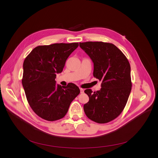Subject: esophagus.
Segmentation results:
<instances>
[{
  "instance_id": "esophagus-1",
  "label": "esophagus",
  "mask_w": 158,
  "mask_h": 158,
  "mask_svg": "<svg viewBox=\"0 0 158 158\" xmlns=\"http://www.w3.org/2000/svg\"><path fill=\"white\" fill-rule=\"evenodd\" d=\"M80 91H81V93H84V89H82V88H80Z\"/></svg>"
}]
</instances>
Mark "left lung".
<instances>
[{
	"mask_svg": "<svg viewBox=\"0 0 158 158\" xmlns=\"http://www.w3.org/2000/svg\"><path fill=\"white\" fill-rule=\"evenodd\" d=\"M79 46L94 63V77L102 81L99 91H84L89 98L84 105V112L96 123H107L121 113L128 100L132 87L129 62L110 43L80 42Z\"/></svg>",
	"mask_w": 158,
	"mask_h": 158,
	"instance_id": "obj_1",
	"label": "left lung"
}]
</instances>
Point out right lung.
Listing matches in <instances>:
<instances>
[{
	"mask_svg": "<svg viewBox=\"0 0 158 158\" xmlns=\"http://www.w3.org/2000/svg\"><path fill=\"white\" fill-rule=\"evenodd\" d=\"M78 46V42L39 46L24 60L22 83L27 100L35 113L45 120L64 118L80 93L74 84L62 87L55 80L56 74L62 71L67 59Z\"/></svg>",
	"mask_w": 158,
	"mask_h": 158,
	"instance_id": "1",
	"label": "right lung"
}]
</instances>
